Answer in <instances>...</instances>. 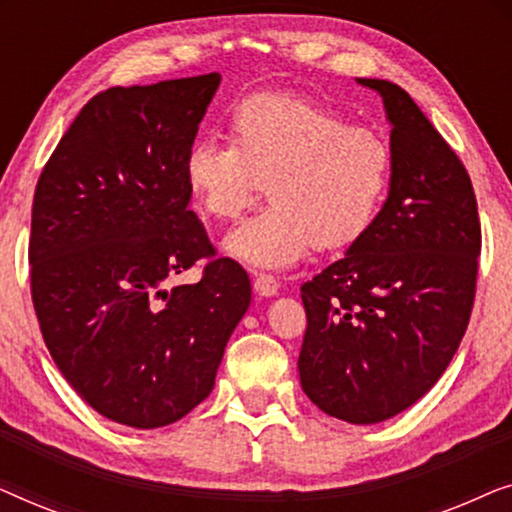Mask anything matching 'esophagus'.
<instances>
[{
  "instance_id": "1",
  "label": "esophagus",
  "mask_w": 512,
  "mask_h": 512,
  "mask_svg": "<svg viewBox=\"0 0 512 512\" xmlns=\"http://www.w3.org/2000/svg\"><path fill=\"white\" fill-rule=\"evenodd\" d=\"M254 289H256L258 296L270 298L279 291V282H277V277L265 275V272H258V275L254 277Z\"/></svg>"
}]
</instances>
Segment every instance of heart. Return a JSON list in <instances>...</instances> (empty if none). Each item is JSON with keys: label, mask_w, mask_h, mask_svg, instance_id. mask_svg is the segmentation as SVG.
Returning <instances> with one entry per match:
<instances>
[{"label": "heart", "mask_w": 512, "mask_h": 512, "mask_svg": "<svg viewBox=\"0 0 512 512\" xmlns=\"http://www.w3.org/2000/svg\"><path fill=\"white\" fill-rule=\"evenodd\" d=\"M184 177L200 214L230 221L268 179L272 202L223 237L254 268H286L312 247H347L366 233L387 195L391 149L377 132L289 95H256L230 118V142L202 137Z\"/></svg>", "instance_id": "b5f03b06"}]
</instances>
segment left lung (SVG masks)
I'll return each mask as SVG.
<instances>
[{
    "mask_svg": "<svg viewBox=\"0 0 512 512\" xmlns=\"http://www.w3.org/2000/svg\"><path fill=\"white\" fill-rule=\"evenodd\" d=\"M380 93L391 125L389 195L347 254L300 286L307 398L349 424L417 403L450 366L471 319L480 219L466 167L401 86Z\"/></svg>",
    "mask_w": 512,
    "mask_h": 512,
    "instance_id": "left-lung-1",
    "label": "left lung"
}]
</instances>
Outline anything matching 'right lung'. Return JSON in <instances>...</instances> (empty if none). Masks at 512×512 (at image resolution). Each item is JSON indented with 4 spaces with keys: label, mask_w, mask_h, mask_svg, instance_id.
<instances>
[{
    "label": "right lung",
    "mask_w": 512,
    "mask_h": 512,
    "mask_svg": "<svg viewBox=\"0 0 512 512\" xmlns=\"http://www.w3.org/2000/svg\"><path fill=\"white\" fill-rule=\"evenodd\" d=\"M221 74L109 88L79 111L41 172L30 282L41 335L83 401L158 429L214 389L251 282L188 209L186 153ZM200 257L198 285L164 282Z\"/></svg>",
    "instance_id": "obj_1"
}]
</instances>
